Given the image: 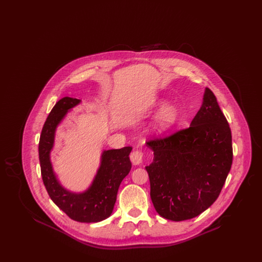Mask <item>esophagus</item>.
<instances>
[{
	"label": "esophagus",
	"mask_w": 262,
	"mask_h": 262,
	"mask_svg": "<svg viewBox=\"0 0 262 262\" xmlns=\"http://www.w3.org/2000/svg\"><path fill=\"white\" fill-rule=\"evenodd\" d=\"M129 158L134 165H139L143 161V153L140 150H135L130 153Z\"/></svg>",
	"instance_id": "obj_1"
}]
</instances>
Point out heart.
Masks as SVG:
<instances>
[{
    "label": "heart",
    "instance_id": "b5f03b06",
    "mask_svg": "<svg viewBox=\"0 0 262 262\" xmlns=\"http://www.w3.org/2000/svg\"><path fill=\"white\" fill-rule=\"evenodd\" d=\"M162 103L163 101L161 100L158 104ZM178 115L179 112L174 104L166 103L153 116L150 123V127L154 132H163L174 124L178 119Z\"/></svg>",
    "mask_w": 262,
    "mask_h": 262
}]
</instances>
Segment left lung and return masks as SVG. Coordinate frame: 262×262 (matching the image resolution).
<instances>
[{
    "label": "left lung",
    "instance_id": "obj_1",
    "mask_svg": "<svg viewBox=\"0 0 262 262\" xmlns=\"http://www.w3.org/2000/svg\"><path fill=\"white\" fill-rule=\"evenodd\" d=\"M146 146L154 154L145 167L150 196L161 217L188 220L218 199L233 161L232 134L209 88L187 128L150 140Z\"/></svg>",
    "mask_w": 262,
    "mask_h": 262
}]
</instances>
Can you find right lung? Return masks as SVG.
Listing matches in <instances>:
<instances>
[{"mask_svg": "<svg viewBox=\"0 0 262 262\" xmlns=\"http://www.w3.org/2000/svg\"><path fill=\"white\" fill-rule=\"evenodd\" d=\"M80 102L81 100L76 98L63 97L53 107L41 132L39 160L44 186L54 203L75 221L96 223L112 214L119 187L132 168L128 155L133 147L104 150L97 173L86 190L73 192L62 187L54 172L50 153L58 125Z\"/></svg>", "mask_w": 262, "mask_h": 262, "instance_id": "1", "label": "right lung"}]
</instances>
